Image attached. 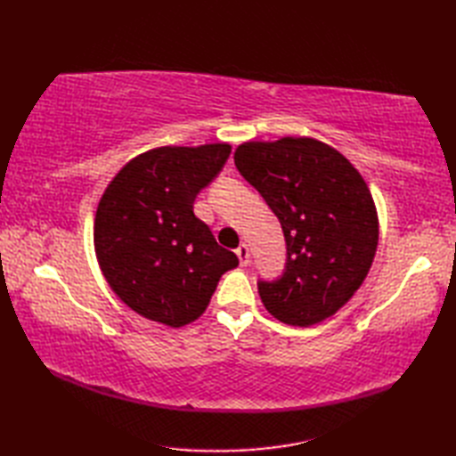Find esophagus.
Returning a JSON list of instances; mask_svg holds the SVG:
<instances>
[{
    "instance_id": "34e87169",
    "label": "esophagus",
    "mask_w": 456,
    "mask_h": 456,
    "mask_svg": "<svg viewBox=\"0 0 456 456\" xmlns=\"http://www.w3.org/2000/svg\"><path fill=\"white\" fill-rule=\"evenodd\" d=\"M235 253H237V256H239V263H240V266H247L248 265V247L245 245V243H240L239 247H237V250H235Z\"/></svg>"
}]
</instances>
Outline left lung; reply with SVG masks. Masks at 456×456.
Masks as SVG:
<instances>
[{
  "mask_svg": "<svg viewBox=\"0 0 456 456\" xmlns=\"http://www.w3.org/2000/svg\"><path fill=\"white\" fill-rule=\"evenodd\" d=\"M235 167L284 231L282 274L256 282L265 307L288 325L323 322L361 288L376 255L366 182L341 152L305 137L240 144Z\"/></svg>",
  "mask_w": 456,
  "mask_h": 456,
  "instance_id": "left-lung-1",
  "label": "left lung"
}]
</instances>
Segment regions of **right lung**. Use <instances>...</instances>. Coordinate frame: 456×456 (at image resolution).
Returning <instances> with one entry per match:
<instances>
[{
	"label": "right lung",
	"instance_id": "right-lung-1",
	"mask_svg": "<svg viewBox=\"0 0 456 456\" xmlns=\"http://www.w3.org/2000/svg\"><path fill=\"white\" fill-rule=\"evenodd\" d=\"M229 144L162 147L119 170L95 213L102 273L133 312L182 327L198 319L219 278L239 266L193 216V201L225 167Z\"/></svg>",
	"mask_w": 456,
	"mask_h": 456
}]
</instances>
